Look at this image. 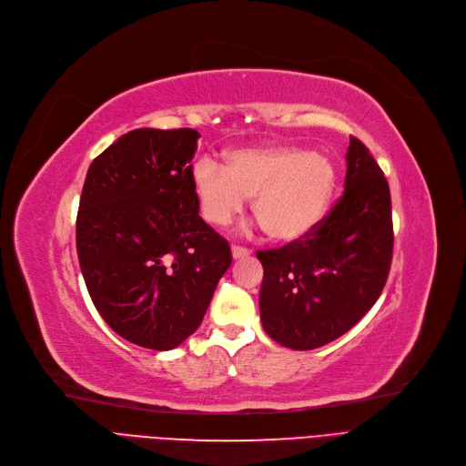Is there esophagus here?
<instances>
[{
	"instance_id": "obj_1",
	"label": "esophagus",
	"mask_w": 466,
	"mask_h": 466,
	"mask_svg": "<svg viewBox=\"0 0 466 466\" xmlns=\"http://www.w3.org/2000/svg\"><path fill=\"white\" fill-rule=\"evenodd\" d=\"M231 254H233V258L235 259H238V258H247V256H250V250L248 248H245V247H233L231 248Z\"/></svg>"
}]
</instances>
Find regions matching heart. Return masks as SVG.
<instances>
[{
    "instance_id": "1",
    "label": "heart",
    "mask_w": 466,
    "mask_h": 466,
    "mask_svg": "<svg viewBox=\"0 0 466 466\" xmlns=\"http://www.w3.org/2000/svg\"><path fill=\"white\" fill-rule=\"evenodd\" d=\"M336 170L324 155L298 146L235 149L228 165L198 159L193 189L212 226H228L254 198V214L271 238L292 242L313 233L328 212Z\"/></svg>"
}]
</instances>
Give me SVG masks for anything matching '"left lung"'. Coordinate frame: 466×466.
<instances>
[{
    "label": "left lung",
    "instance_id": "1",
    "mask_svg": "<svg viewBox=\"0 0 466 466\" xmlns=\"http://www.w3.org/2000/svg\"><path fill=\"white\" fill-rule=\"evenodd\" d=\"M390 191L370 149L350 137L345 191L313 233L259 250V315L277 343L311 350L338 339L381 296L392 261Z\"/></svg>",
    "mask_w": 466,
    "mask_h": 466
}]
</instances>
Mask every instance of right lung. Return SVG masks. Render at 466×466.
<instances>
[{
  "label": "right lung",
  "instance_id": "right-lung-1",
  "mask_svg": "<svg viewBox=\"0 0 466 466\" xmlns=\"http://www.w3.org/2000/svg\"><path fill=\"white\" fill-rule=\"evenodd\" d=\"M193 128H137L91 163L76 242L96 311L127 341L170 350L201 326L229 242L198 216Z\"/></svg>",
  "mask_w": 466,
  "mask_h": 466
}]
</instances>
